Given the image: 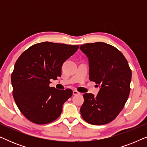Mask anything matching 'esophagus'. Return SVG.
Returning <instances> with one entry per match:
<instances>
[{
  "label": "esophagus",
  "instance_id": "1",
  "mask_svg": "<svg viewBox=\"0 0 147 147\" xmlns=\"http://www.w3.org/2000/svg\"><path fill=\"white\" fill-rule=\"evenodd\" d=\"M73 94H74V95H78V94H80V93L79 92H78L77 90H74Z\"/></svg>",
  "mask_w": 147,
  "mask_h": 147
}]
</instances>
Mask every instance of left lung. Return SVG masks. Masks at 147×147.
<instances>
[{
    "label": "left lung",
    "instance_id": "8db88e82",
    "mask_svg": "<svg viewBox=\"0 0 147 147\" xmlns=\"http://www.w3.org/2000/svg\"><path fill=\"white\" fill-rule=\"evenodd\" d=\"M80 49L88 58L90 80L100 86L96 96L84 94L82 117L94 125L108 124L115 119L127 101L132 71L123 54L109 44L86 43Z\"/></svg>",
    "mask_w": 147,
    "mask_h": 147
}]
</instances>
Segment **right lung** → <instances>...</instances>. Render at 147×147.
<instances>
[{"mask_svg":"<svg viewBox=\"0 0 147 147\" xmlns=\"http://www.w3.org/2000/svg\"><path fill=\"white\" fill-rule=\"evenodd\" d=\"M78 48L42 42L31 46L18 58L11 75L13 96L20 111L31 122L48 124L61 114L63 104L73 92L49 87L50 80L61 76L63 63Z\"/></svg>","mask_w":147,"mask_h":147,"instance_id":"1","label":"right lung"}]
</instances>
